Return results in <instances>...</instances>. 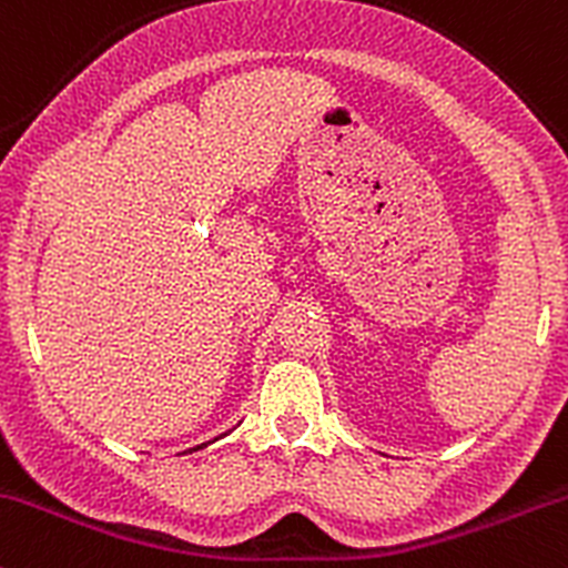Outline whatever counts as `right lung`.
Returning <instances> with one entry per match:
<instances>
[{
	"label": "right lung",
	"instance_id": "1",
	"mask_svg": "<svg viewBox=\"0 0 568 568\" xmlns=\"http://www.w3.org/2000/svg\"><path fill=\"white\" fill-rule=\"evenodd\" d=\"M196 448H199V446H196Z\"/></svg>",
	"mask_w": 568,
	"mask_h": 568
}]
</instances>
